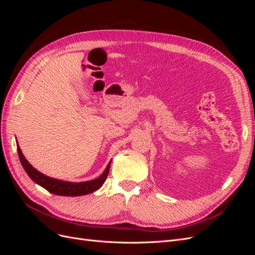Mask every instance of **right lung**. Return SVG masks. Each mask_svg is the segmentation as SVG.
I'll list each match as a JSON object with an SVG mask.
<instances>
[{
  "label": "right lung",
  "mask_w": 255,
  "mask_h": 255,
  "mask_svg": "<svg viewBox=\"0 0 255 255\" xmlns=\"http://www.w3.org/2000/svg\"><path fill=\"white\" fill-rule=\"evenodd\" d=\"M17 150H18L21 165L23 166V168H24V170L26 171V173L28 174L30 179L38 185H40V186L47 189L48 191L52 192L54 195L76 197V196H84V195L91 194V192L96 191L97 189H99L102 186L110 172L111 163H109V165H107L105 171L102 173V175L99 176L96 180H92L89 182H82V183H70V182L59 181V180L52 179V177H49L47 175L42 174L41 172L37 171L36 169L25 159L24 155H23L19 148V145H17Z\"/></svg>",
  "instance_id": "right-lung-1"
}]
</instances>
